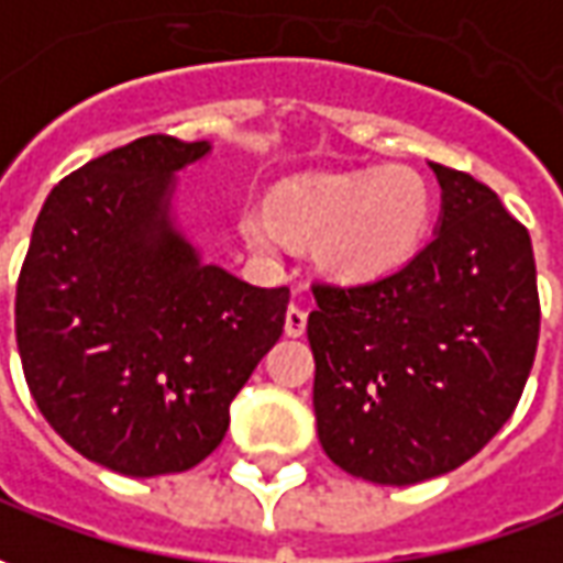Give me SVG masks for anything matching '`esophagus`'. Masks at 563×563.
<instances>
[{"instance_id":"1","label":"esophagus","mask_w":563,"mask_h":563,"mask_svg":"<svg viewBox=\"0 0 563 563\" xmlns=\"http://www.w3.org/2000/svg\"><path fill=\"white\" fill-rule=\"evenodd\" d=\"M285 333H288V336H303L306 333L303 306H288V316H285Z\"/></svg>"}]
</instances>
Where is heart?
I'll return each mask as SVG.
<instances>
[{"label":"heart","mask_w":563,"mask_h":563,"mask_svg":"<svg viewBox=\"0 0 563 563\" xmlns=\"http://www.w3.org/2000/svg\"><path fill=\"white\" fill-rule=\"evenodd\" d=\"M269 208H247L244 235L275 254L288 235H321V263L336 278H374L405 263L432 217V192L417 170L383 168L324 174L285 184Z\"/></svg>","instance_id":"obj_1"}]
</instances>
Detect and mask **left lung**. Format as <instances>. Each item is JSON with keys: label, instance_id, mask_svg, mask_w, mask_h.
<instances>
[{"label": "left lung", "instance_id": "obj_1", "mask_svg": "<svg viewBox=\"0 0 563 563\" xmlns=\"http://www.w3.org/2000/svg\"><path fill=\"white\" fill-rule=\"evenodd\" d=\"M429 168L441 186L432 242L377 278L316 282L306 324L321 448L395 487L482 451L521 401L540 340L527 230L466 170Z\"/></svg>", "mask_w": 563, "mask_h": 563}]
</instances>
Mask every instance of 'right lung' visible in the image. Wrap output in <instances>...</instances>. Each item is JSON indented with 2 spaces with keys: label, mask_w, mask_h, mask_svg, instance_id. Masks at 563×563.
<instances>
[{
  "label": "right lung",
  "mask_w": 563,
  "mask_h": 563,
  "mask_svg": "<svg viewBox=\"0 0 563 563\" xmlns=\"http://www.w3.org/2000/svg\"><path fill=\"white\" fill-rule=\"evenodd\" d=\"M208 150L150 134L73 170L42 205L18 278L14 333L42 417L131 478L199 466L285 331L288 288L201 263L170 223L174 174Z\"/></svg>",
  "instance_id": "obj_1"
}]
</instances>
